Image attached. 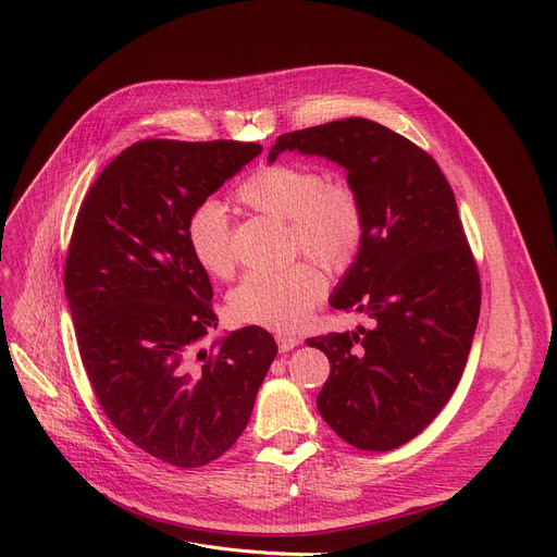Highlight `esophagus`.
Returning <instances> with one entry per match:
<instances>
[{
    "mask_svg": "<svg viewBox=\"0 0 557 557\" xmlns=\"http://www.w3.org/2000/svg\"><path fill=\"white\" fill-rule=\"evenodd\" d=\"M275 341H277V347H280L282 355L290 352V349L300 345V338L298 336H290V334H277Z\"/></svg>",
    "mask_w": 557,
    "mask_h": 557,
    "instance_id": "esophagus-1",
    "label": "esophagus"
}]
</instances>
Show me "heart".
Segmentation results:
<instances>
[{"label":"heart","mask_w":557,"mask_h":557,"mask_svg":"<svg viewBox=\"0 0 557 557\" xmlns=\"http://www.w3.org/2000/svg\"><path fill=\"white\" fill-rule=\"evenodd\" d=\"M250 210L286 221L296 250H305L327 269H345L363 242V208L347 183L302 162L259 166L237 191ZM185 242L198 267L214 277L234 269L230 225L219 200H200L187 214ZM327 290L313 263L300 261L277 273H250L232 290L230 311L246 325L275 332L300 330Z\"/></svg>","instance_id":"obj_1"}]
</instances>
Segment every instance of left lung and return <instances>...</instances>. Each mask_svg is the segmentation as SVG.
I'll return each mask as SVG.
<instances>
[{
  "label": "left lung",
  "instance_id": "1",
  "mask_svg": "<svg viewBox=\"0 0 557 557\" xmlns=\"http://www.w3.org/2000/svg\"><path fill=\"white\" fill-rule=\"evenodd\" d=\"M284 151L345 169L366 219L330 305L372 327L307 341L332 368L315 406L352 447L397 449L451 399L479 323V271L454 191L413 141L361 116L280 135L269 162Z\"/></svg>",
  "mask_w": 557,
  "mask_h": 557
}]
</instances>
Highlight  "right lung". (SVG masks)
Segmentation results:
<instances>
[{
  "label": "right lung",
  "instance_id": "obj_1",
  "mask_svg": "<svg viewBox=\"0 0 557 557\" xmlns=\"http://www.w3.org/2000/svg\"><path fill=\"white\" fill-rule=\"evenodd\" d=\"M261 153L244 141L146 139L87 191L65 267L78 352L110 422L183 470L221 458L244 433L277 345L261 327L216 330L212 284L185 221Z\"/></svg>",
  "mask_w": 557,
  "mask_h": 557
}]
</instances>
